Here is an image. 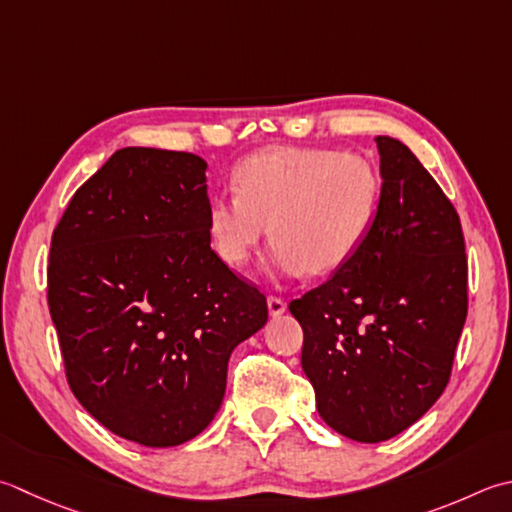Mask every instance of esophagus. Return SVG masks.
Here are the masks:
<instances>
[{
	"mask_svg": "<svg viewBox=\"0 0 512 512\" xmlns=\"http://www.w3.org/2000/svg\"><path fill=\"white\" fill-rule=\"evenodd\" d=\"M268 313H270V317L284 315V313H286V302H284V299L270 295V297H268Z\"/></svg>",
	"mask_w": 512,
	"mask_h": 512,
	"instance_id": "1",
	"label": "esophagus"
}]
</instances>
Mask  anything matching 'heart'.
Segmentation results:
<instances>
[{
	"mask_svg": "<svg viewBox=\"0 0 512 512\" xmlns=\"http://www.w3.org/2000/svg\"><path fill=\"white\" fill-rule=\"evenodd\" d=\"M233 190L208 204L215 253L239 268L266 235L273 275H328L364 244L375 222L379 177L357 153L328 148H275L250 155L233 173Z\"/></svg>",
	"mask_w": 512,
	"mask_h": 512,
	"instance_id": "b5f03b06",
	"label": "heart"
}]
</instances>
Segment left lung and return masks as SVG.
<instances>
[{
  "label": "left lung",
  "mask_w": 512,
  "mask_h": 512,
  "mask_svg": "<svg viewBox=\"0 0 512 512\" xmlns=\"http://www.w3.org/2000/svg\"><path fill=\"white\" fill-rule=\"evenodd\" d=\"M375 142L382 193L364 244L288 306L304 328L302 368L319 415L364 444L399 435L437 402L468 313L455 206L408 146Z\"/></svg>",
  "instance_id": "left-lung-1"
}]
</instances>
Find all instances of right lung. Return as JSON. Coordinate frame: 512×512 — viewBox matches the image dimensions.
<instances>
[{"label":"right lung","mask_w":512,"mask_h":512,"mask_svg":"<svg viewBox=\"0 0 512 512\" xmlns=\"http://www.w3.org/2000/svg\"><path fill=\"white\" fill-rule=\"evenodd\" d=\"M206 168L179 150H117L50 242L68 386L110 433L150 448L213 422L230 353L268 319L266 297L210 248Z\"/></svg>","instance_id":"obj_1"}]
</instances>
